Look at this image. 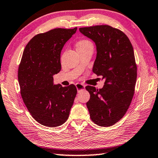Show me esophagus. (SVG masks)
<instances>
[{
    "label": "esophagus",
    "mask_w": 158,
    "mask_h": 158,
    "mask_svg": "<svg viewBox=\"0 0 158 158\" xmlns=\"http://www.w3.org/2000/svg\"><path fill=\"white\" fill-rule=\"evenodd\" d=\"M76 87L77 88V92H80V91H81V90H84L85 89V85L82 84H81V83H77L76 85Z\"/></svg>",
    "instance_id": "34e87169"
}]
</instances>
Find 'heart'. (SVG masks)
<instances>
[{"mask_svg":"<svg viewBox=\"0 0 158 158\" xmlns=\"http://www.w3.org/2000/svg\"><path fill=\"white\" fill-rule=\"evenodd\" d=\"M90 45H92V43L89 40L83 39V40H81L77 41L76 44V48L77 49H81L85 48L87 46H89Z\"/></svg>","mask_w":158,"mask_h":158,"instance_id":"b5f03b06","label":"heart"}]
</instances>
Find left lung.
<instances>
[{"label": "left lung", "mask_w": 158, "mask_h": 158, "mask_svg": "<svg viewBox=\"0 0 158 158\" xmlns=\"http://www.w3.org/2000/svg\"><path fill=\"white\" fill-rule=\"evenodd\" d=\"M94 41L97 49L93 72L106 79L102 89L87 86L90 118L99 126L109 127L123 117L131 103L137 81L133 48L126 35L108 25L79 28Z\"/></svg>", "instance_id": "1"}]
</instances>
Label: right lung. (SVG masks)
Here are the masks:
<instances>
[{"label":"right lung","mask_w":158,"mask_h":158,"mask_svg":"<svg viewBox=\"0 0 158 158\" xmlns=\"http://www.w3.org/2000/svg\"><path fill=\"white\" fill-rule=\"evenodd\" d=\"M76 30L77 27L55 28L40 33L23 51L18 69L21 95L30 114L43 126L64 123L76 98L74 85H53L52 76L60 71L61 51Z\"/></svg>","instance_id":"add662e5"}]
</instances>
